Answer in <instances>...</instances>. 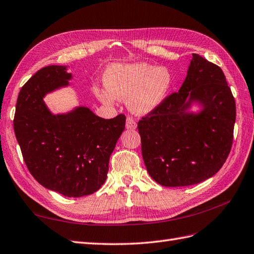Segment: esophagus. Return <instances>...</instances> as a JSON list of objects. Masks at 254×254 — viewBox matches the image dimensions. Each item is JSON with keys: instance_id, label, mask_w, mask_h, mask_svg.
I'll return each mask as SVG.
<instances>
[{"instance_id": "1", "label": "esophagus", "mask_w": 254, "mask_h": 254, "mask_svg": "<svg viewBox=\"0 0 254 254\" xmlns=\"http://www.w3.org/2000/svg\"><path fill=\"white\" fill-rule=\"evenodd\" d=\"M126 127L127 129H135L137 127V125H136L135 120L133 118H131V117H127V122H126Z\"/></svg>"}]
</instances>
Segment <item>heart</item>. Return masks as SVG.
Wrapping results in <instances>:
<instances>
[{"mask_svg": "<svg viewBox=\"0 0 254 254\" xmlns=\"http://www.w3.org/2000/svg\"><path fill=\"white\" fill-rule=\"evenodd\" d=\"M103 81L105 89L95 88L99 100L106 104H113L116 99L127 100L129 111L139 116L161 106L173 84L167 68L143 63L112 64L105 70Z\"/></svg>", "mask_w": 254, "mask_h": 254, "instance_id": "b5f03b06", "label": "heart"}]
</instances>
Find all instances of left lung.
<instances>
[{"instance_id":"obj_1","label":"left lung","mask_w":254,"mask_h":254,"mask_svg":"<svg viewBox=\"0 0 254 254\" xmlns=\"http://www.w3.org/2000/svg\"><path fill=\"white\" fill-rule=\"evenodd\" d=\"M192 105L200 110L190 111ZM235 118V100L222 70L192 54L179 92L138 122L150 177L167 187L212 178L231 151Z\"/></svg>"}]
</instances>
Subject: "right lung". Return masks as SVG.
I'll use <instances>...</instances> for the list:
<instances>
[{
    "instance_id": "1",
    "label": "right lung",
    "mask_w": 254,
    "mask_h": 254,
    "mask_svg": "<svg viewBox=\"0 0 254 254\" xmlns=\"http://www.w3.org/2000/svg\"><path fill=\"white\" fill-rule=\"evenodd\" d=\"M71 78L67 66L53 64L36 72L19 92L13 129L34 179L50 190L76 198L104 184L126 116L104 119L85 106L53 114L43 98L67 87Z\"/></svg>"
}]
</instances>
